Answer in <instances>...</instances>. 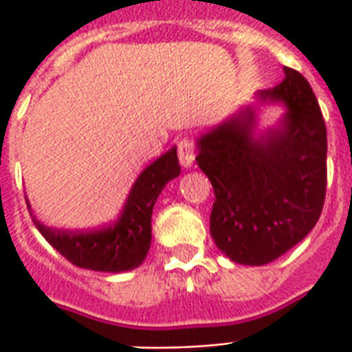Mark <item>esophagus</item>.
<instances>
[{
	"mask_svg": "<svg viewBox=\"0 0 352 352\" xmlns=\"http://www.w3.org/2000/svg\"><path fill=\"white\" fill-rule=\"evenodd\" d=\"M177 155H179V160H181V164L184 168H190V166L194 164V142L190 140V138H181L179 144H177Z\"/></svg>",
	"mask_w": 352,
	"mask_h": 352,
	"instance_id": "34e87169",
	"label": "esophagus"
}]
</instances>
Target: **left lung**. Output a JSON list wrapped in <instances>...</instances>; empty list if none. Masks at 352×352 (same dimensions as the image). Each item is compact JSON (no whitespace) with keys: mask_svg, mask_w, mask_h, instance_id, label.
Returning <instances> with one entry per match:
<instances>
[{"mask_svg":"<svg viewBox=\"0 0 352 352\" xmlns=\"http://www.w3.org/2000/svg\"><path fill=\"white\" fill-rule=\"evenodd\" d=\"M288 107L284 127L251 136V109L197 142V164L214 188L210 234L230 260L264 265L318 223L327 192V127L316 94L297 69L260 92Z\"/></svg>","mask_w":352,"mask_h":352,"instance_id":"obj_1","label":"left lung"}]
</instances>
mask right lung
Returning a JSON list of instances; mask_svg holds the SVG:
<instances>
[{
	"mask_svg": "<svg viewBox=\"0 0 352 352\" xmlns=\"http://www.w3.org/2000/svg\"><path fill=\"white\" fill-rule=\"evenodd\" d=\"M179 173L177 147H171L142 171L120 219L103 229L87 232L50 229L36 221L34 216L33 223L40 234L77 267L107 273L134 270L144 262L151 245V214L158 194ZM27 208H31L29 203Z\"/></svg>",
	"mask_w": 352,
	"mask_h": 352,
	"instance_id": "right-lung-1",
	"label": "right lung"
}]
</instances>
